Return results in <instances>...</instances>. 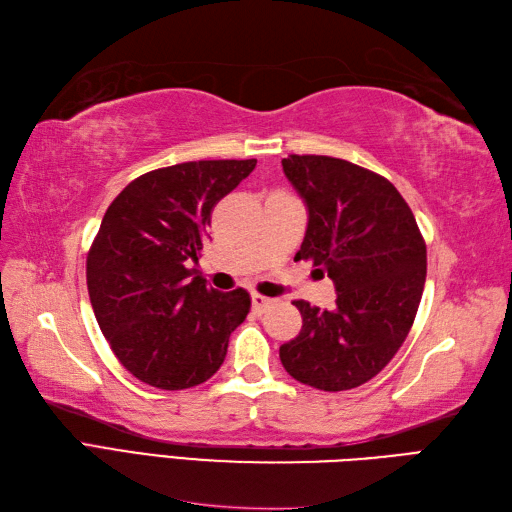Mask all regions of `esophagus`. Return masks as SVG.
Segmentation results:
<instances>
[{
	"label": "esophagus",
	"mask_w": 512,
	"mask_h": 512,
	"mask_svg": "<svg viewBox=\"0 0 512 512\" xmlns=\"http://www.w3.org/2000/svg\"><path fill=\"white\" fill-rule=\"evenodd\" d=\"M273 304V299H269V297H263V295H258V293H254L252 295V310L254 313H265V310L269 308Z\"/></svg>",
	"instance_id": "34e87169"
}]
</instances>
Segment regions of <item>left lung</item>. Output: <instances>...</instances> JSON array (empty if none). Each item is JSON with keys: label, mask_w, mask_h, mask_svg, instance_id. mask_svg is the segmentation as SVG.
<instances>
[{"label": "left lung", "mask_w": 512, "mask_h": 512, "mask_svg": "<svg viewBox=\"0 0 512 512\" xmlns=\"http://www.w3.org/2000/svg\"><path fill=\"white\" fill-rule=\"evenodd\" d=\"M284 176L308 208L295 260L328 273L336 306L293 302L302 330L280 347L297 382L347 391L389 365L413 326L426 284V243L395 186L341 158H282Z\"/></svg>", "instance_id": "left-lung-1"}]
</instances>
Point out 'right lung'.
<instances>
[{
    "mask_svg": "<svg viewBox=\"0 0 512 512\" xmlns=\"http://www.w3.org/2000/svg\"><path fill=\"white\" fill-rule=\"evenodd\" d=\"M254 167L256 158L180 162L143 173L108 206L86 286L110 350L141 382L191 389L226 358L252 299L245 289H208L195 265L213 208Z\"/></svg>",
    "mask_w": 512,
    "mask_h": 512,
    "instance_id": "obj_1",
    "label": "right lung"
}]
</instances>
